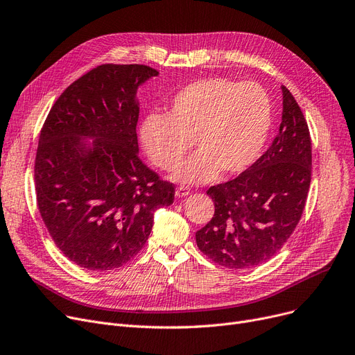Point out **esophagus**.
Masks as SVG:
<instances>
[{"label": "esophagus", "mask_w": 355, "mask_h": 355, "mask_svg": "<svg viewBox=\"0 0 355 355\" xmlns=\"http://www.w3.org/2000/svg\"><path fill=\"white\" fill-rule=\"evenodd\" d=\"M190 193H191V191H190L189 187H184V185H181V187H178V189L175 190V197H177V198H182V197H187Z\"/></svg>", "instance_id": "34e87169"}]
</instances>
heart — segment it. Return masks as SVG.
Segmentation results:
<instances>
[{"label": "heart", "mask_w": 355, "mask_h": 355, "mask_svg": "<svg viewBox=\"0 0 355 355\" xmlns=\"http://www.w3.org/2000/svg\"><path fill=\"white\" fill-rule=\"evenodd\" d=\"M272 121V101L262 86L209 78L177 92L166 115L145 116L139 138L149 161L164 171L175 168L194 141L198 153L173 178L200 184L220 171L237 175L249 170L263 153Z\"/></svg>", "instance_id": "obj_1"}]
</instances>
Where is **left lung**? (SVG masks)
<instances>
[{"label":"left lung","mask_w":355,"mask_h":355,"mask_svg":"<svg viewBox=\"0 0 355 355\" xmlns=\"http://www.w3.org/2000/svg\"><path fill=\"white\" fill-rule=\"evenodd\" d=\"M282 87L279 132L268 151L234 180L213 185L214 216L196 233L198 249L214 263L249 269L275 256L305 209L312 148L308 123L292 93Z\"/></svg>","instance_id":"obj_1"}]
</instances>
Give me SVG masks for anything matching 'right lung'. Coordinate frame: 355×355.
Wrapping results in <instances>:
<instances>
[{
  "label": "right lung",
  "instance_id": "add662e5",
  "mask_svg": "<svg viewBox=\"0 0 355 355\" xmlns=\"http://www.w3.org/2000/svg\"><path fill=\"white\" fill-rule=\"evenodd\" d=\"M158 74L144 64L92 69L55 101L40 132L42 218L55 246L87 270L128 263L146 243L155 210L174 202V185L138 157L137 92Z\"/></svg>",
  "mask_w": 355,
  "mask_h": 355
}]
</instances>
